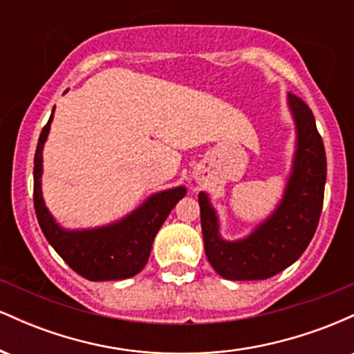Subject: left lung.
<instances>
[{
  "label": "left lung",
  "instance_id": "1",
  "mask_svg": "<svg viewBox=\"0 0 354 354\" xmlns=\"http://www.w3.org/2000/svg\"><path fill=\"white\" fill-rule=\"evenodd\" d=\"M295 121L293 165L284 193L273 213L241 239H225L208 193L198 194L205 253L219 276L233 281L266 279L281 273L304 253L315 236L323 209L326 153L310 106L288 95Z\"/></svg>",
  "mask_w": 354,
  "mask_h": 354
}]
</instances>
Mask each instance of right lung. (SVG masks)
I'll return each mask as SVG.
<instances>
[{"label": "right lung", "instance_id": "right-lung-1", "mask_svg": "<svg viewBox=\"0 0 354 354\" xmlns=\"http://www.w3.org/2000/svg\"><path fill=\"white\" fill-rule=\"evenodd\" d=\"M55 108L39 135L35 153V209L43 234L73 271L89 281L131 278L143 270L151 253L153 239L176 203L186 194L185 186L160 191L124 218L86 230H66L46 208L41 191L43 148L50 135Z\"/></svg>", "mask_w": 354, "mask_h": 354}]
</instances>
